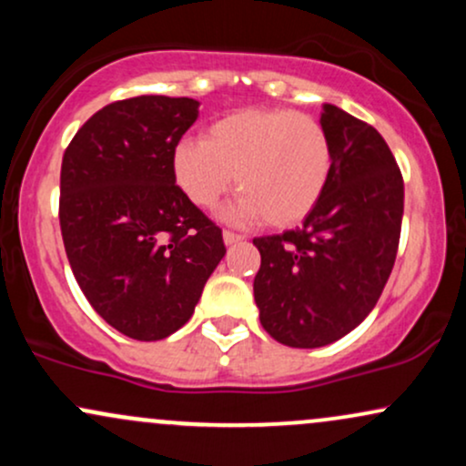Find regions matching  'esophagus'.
I'll list each match as a JSON object with an SVG mask.
<instances>
[{"label": "esophagus", "instance_id": "obj_1", "mask_svg": "<svg viewBox=\"0 0 466 466\" xmlns=\"http://www.w3.org/2000/svg\"><path fill=\"white\" fill-rule=\"evenodd\" d=\"M223 240H226V245H237V243H240V240H243V237H240V234H237V232H229V229H226V232H223Z\"/></svg>", "mask_w": 466, "mask_h": 466}]
</instances>
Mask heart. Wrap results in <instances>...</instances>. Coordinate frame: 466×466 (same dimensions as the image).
<instances>
[{"label": "heart", "mask_w": 466, "mask_h": 466, "mask_svg": "<svg viewBox=\"0 0 466 466\" xmlns=\"http://www.w3.org/2000/svg\"><path fill=\"white\" fill-rule=\"evenodd\" d=\"M335 151L319 120L293 109H249L218 117L201 142L181 140L173 177L197 208H215L232 186L240 199L228 212L240 223L265 218L271 228L302 223L322 201Z\"/></svg>", "instance_id": "heart-1"}]
</instances>
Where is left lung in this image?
Returning a JSON list of instances; mask_svg holds the SVG:
<instances>
[{
    "label": "left lung",
    "mask_w": 466,
    "mask_h": 466,
    "mask_svg": "<svg viewBox=\"0 0 466 466\" xmlns=\"http://www.w3.org/2000/svg\"><path fill=\"white\" fill-rule=\"evenodd\" d=\"M333 142L329 188L302 228L254 238L260 269L254 300L260 324L291 349H319L372 311L397 258L403 177L374 127L324 105Z\"/></svg>",
    "instance_id": "8db88e82"
}]
</instances>
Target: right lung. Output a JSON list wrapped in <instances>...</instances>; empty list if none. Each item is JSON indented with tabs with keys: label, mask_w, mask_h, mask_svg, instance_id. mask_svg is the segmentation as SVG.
I'll use <instances>...</instances> for the list:
<instances>
[{
	"label": "right lung",
	"mask_w": 466,
	"mask_h": 466,
	"mask_svg": "<svg viewBox=\"0 0 466 466\" xmlns=\"http://www.w3.org/2000/svg\"><path fill=\"white\" fill-rule=\"evenodd\" d=\"M197 116L192 98L116 100L63 153L58 221L69 267L94 311L137 341L188 322L226 256L221 228L179 190L170 166Z\"/></svg>",
	"instance_id": "1"
}]
</instances>
